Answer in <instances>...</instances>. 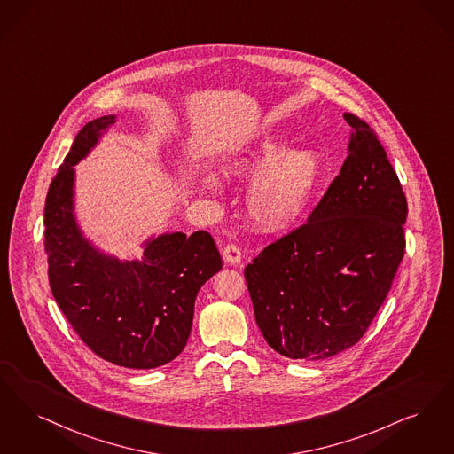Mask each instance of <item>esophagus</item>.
I'll return each mask as SVG.
<instances>
[{"mask_svg":"<svg viewBox=\"0 0 454 454\" xmlns=\"http://www.w3.org/2000/svg\"><path fill=\"white\" fill-rule=\"evenodd\" d=\"M223 258H224V262H226L228 265H239L243 254H241V250H239L236 245L230 243V245H226L224 250H223Z\"/></svg>","mask_w":454,"mask_h":454,"instance_id":"obj_1","label":"esophagus"}]
</instances>
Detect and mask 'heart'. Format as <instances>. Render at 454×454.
<instances>
[{"label": "heart", "mask_w": 454, "mask_h": 454, "mask_svg": "<svg viewBox=\"0 0 454 454\" xmlns=\"http://www.w3.org/2000/svg\"><path fill=\"white\" fill-rule=\"evenodd\" d=\"M228 177L250 181L245 209L254 228L277 233L302 218L321 176V163L310 150L292 148L278 135H263L254 145L239 150L224 162ZM204 187L218 189L213 174L204 176Z\"/></svg>", "instance_id": "b5f03b06"}]
</instances>
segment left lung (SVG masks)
Segmentation results:
<instances>
[{
	"label": "left lung",
	"mask_w": 454,
	"mask_h": 454,
	"mask_svg": "<svg viewBox=\"0 0 454 454\" xmlns=\"http://www.w3.org/2000/svg\"><path fill=\"white\" fill-rule=\"evenodd\" d=\"M340 176L308 223L245 269L254 319L291 360H326L362 340L397 273L407 200L377 135L358 116Z\"/></svg>",
	"instance_id": "1"
}]
</instances>
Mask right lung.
Instances as JSON below:
<instances>
[{
  "label": "right lung",
  "instance_id": "obj_1",
  "mask_svg": "<svg viewBox=\"0 0 454 454\" xmlns=\"http://www.w3.org/2000/svg\"><path fill=\"white\" fill-rule=\"evenodd\" d=\"M108 114L82 128L45 200L49 282L79 338L106 362L148 370L181 355L191 334L200 287L223 269L207 231L152 236L142 258L120 260L98 250L74 213L75 168L106 133Z\"/></svg>",
  "mask_w": 454,
  "mask_h": 454
}]
</instances>
